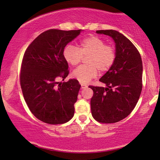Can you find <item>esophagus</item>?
<instances>
[{
	"instance_id": "obj_1",
	"label": "esophagus",
	"mask_w": 160,
	"mask_h": 160,
	"mask_svg": "<svg viewBox=\"0 0 160 160\" xmlns=\"http://www.w3.org/2000/svg\"><path fill=\"white\" fill-rule=\"evenodd\" d=\"M81 87H82V89H85V88H87V85H85L84 84H81Z\"/></svg>"
}]
</instances>
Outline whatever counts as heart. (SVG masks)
Masks as SVG:
<instances>
[{
	"instance_id": "1",
	"label": "heart",
	"mask_w": 160,
	"mask_h": 160,
	"mask_svg": "<svg viewBox=\"0 0 160 160\" xmlns=\"http://www.w3.org/2000/svg\"><path fill=\"white\" fill-rule=\"evenodd\" d=\"M65 60L72 66L79 64L83 58L87 65H81L74 70L72 76L82 84H87L95 78L98 71L105 73L109 71L117 59V52L112 46L106 45L102 38L91 36L82 40L78 48L68 45L63 51Z\"/></svg>"
}]
</instances>
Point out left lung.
Returning a JSON list of instances; mask_svg holds the SVG:
<instances>
[{"instance_id": "obj_1", "label": "left lung", "mask_w": 160, "mask_h": 160, "mask_svg": "<svg viewBox=\"0 0 160 160\" xmlns=\"http://www.w3.org/2000/svg\"><path fill=\"white\" fill-rule=\"evenodd\" d=\"M96 32L113 39L117 59L99 80L106 87L89 86L93 90L92 115L100 123H115L128 117L138 101L143 87V65L138 50L124 35L113 30Z\"/></svg>"}]
</instances>
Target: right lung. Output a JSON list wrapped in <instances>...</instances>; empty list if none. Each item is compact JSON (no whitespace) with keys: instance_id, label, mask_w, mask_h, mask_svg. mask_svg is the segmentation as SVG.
I'll return each mask as SVG.
<instances>
[{"instance_id":"obj_1","label":"right lung","mask_w":160,"mask_h":160,"mask_svg":"<svg viewBox=\"0 0 160 160\" xmlns=\"http://www.w3.org/2000/svg\"><path fill=\"white\" fill-rule=\"evenodd\" d=\"M81 31L47 30L24 54L19 76L24 98L32 114L47 124H64L74 115L81 85L74 78L62 83L58 79L63 81L69 74L63 51Z\"/></svg>"}]
</instances>
